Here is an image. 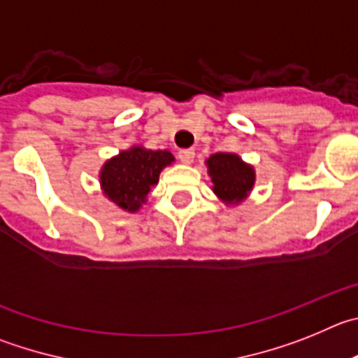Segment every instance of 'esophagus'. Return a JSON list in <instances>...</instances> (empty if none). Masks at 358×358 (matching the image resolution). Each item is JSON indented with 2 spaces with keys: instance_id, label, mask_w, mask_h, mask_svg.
I'll return each mask as SVG.
<instances>
[{
  "instance_id": "34e87169",
  "label": "esophagus",
  "mask_w": 358,
  "mask_h": 358,
  "mask_svg": "<svg viewBox=\"0 0 358 358\" xmlns=\"http://www.w3.org/2000/svg\"><path fill=\"white\" fill-rule=\"evenodd\" d=\"M194 150H180L178 151V159L180 162L183 164H192V160H194Z\"/></svg>"
}]
</instances>
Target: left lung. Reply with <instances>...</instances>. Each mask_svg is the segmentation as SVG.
Listing matches in <instances>:
<instances>
[{
	"instance_id": "left-lung-1",
	"label": "left lung",
	"mask_w": 358,
	"mask_h": 358,
	"mask_svg": "<svg viewBox=\"0 0 358 358\" xmlns=\"http://www.w3.org/2000/svg\"><path fill=\"white\" fill-rule=\"evenodd\" d=\"M212 191L227 207H235L250 196L255 185V167L235 153H214L205 160Z\"/></svg>"
}]
</instances>
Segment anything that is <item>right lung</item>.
Masks as SVG:
<instances>
[{
	"mask_svg": "<svg viewBox=\"0 0 358 358\" xmlns=\"http://www.w3.org/2000/svg\"><path fill=\"white\" fill-rule=\"evenodd\" d=\"M175 162L171 151L131 146L108 159L99 169V187L105 198L124 212L139 210L159 183L160 173Z\"/></svg>",
	"mask_w": 358,
	"mask_h": 358,
	"instance_id": "1",
	"label": "right lung"
}]
</instances>
